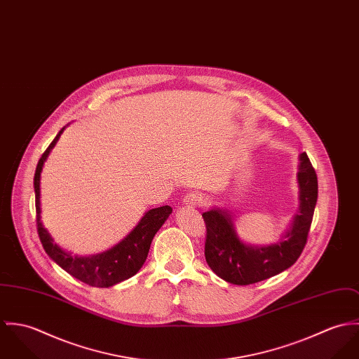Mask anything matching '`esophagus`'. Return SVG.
<instances>
[{"instance_id": "esophagus-1", "label": "esophagus", "mask_w": 359, "mask_h": 359, "mask_svg": "<svg viewBox=\"0 0 359 359\" xmlns=\"http://www.w3.org/2000/svg\"><path fill=\"white\" fill-rule=\"evenodd\" d=\"M183 202H184V205H187V206L196 208V206H198L199 203H201V197H198V196L194 194V193H189V194L184 196Z\"/></svg>"}]
</instances>
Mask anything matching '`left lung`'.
Segmentation results:
<instances>
[{"mask_svg": "<svg viewBox=\"0 0 359 359\" xmlns=\"http://www.w3.org/2000/svg\"><path fill=\"white\" fill-rule=\"evenodd\" d=\"M299 161V210L277 243L246 245L239 239L229 210L215 208L202 213L206 224L205 259L217 277L234 285H250L271 278L296 263L307 243L318 198V180L311 162L306 153Z\"/></svg>", "mask_w": 359, "mask_h": 359, "instance_id": "1", "label": "left lung"}]
</instances>
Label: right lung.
<instances>
[{"label": "right lung", "instance_id": "1", "mask_svg": "<svg viewBox=\"0 0 359 359\" xmlns=\"http://www.w3.org/2000/svg\"><path fill=\"white\" fill-rule=\"evenodd\" d=\"M65 128L60 129L53 142L41 156L34 173L37 230L41 243L48 256L74 278L80 279L90 286L109 287L133 277L142 269L147 259L151 241L172 213V208L169 205H163L146 212L137 226L116 246L106 252L90 256H73L63 250L57 243H55L41 222L40 180L43 162L57 143Z\"/></svg>", "mask_w": 359, "mask_h": 359}]
</instances>
